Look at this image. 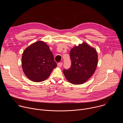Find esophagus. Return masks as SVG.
Wrapping results in <instances>:
<instances>
[{
	"mask_svg": "<svg viewBox=\"0 0 123 123\" xmlns=\"http://www.w3.org/2000/svg\"><path fill=\"white\" fill-rule=\"evenodd\" d=\"M62 65H63V63H58L57 64V66H58V67H62Z\"/></svg>",
	"mask_w": 123,
	"mask_h": 123,
	"instance_id": "34e87169",
	"label": "esophagus"
}]
</instances>
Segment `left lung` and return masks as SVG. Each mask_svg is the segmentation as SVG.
<instances>
[{"label":"left lung","instance_id":"obj_1","mask_svg":"<svg viewBox=\"0 0 123 123\" xmlns=\"http://www.w3.org/2000/svg\"><path fill=\"white\" fill-rule=\"evenodd\" d=\"M71 68L63 72L67 80L74 85L85 83L94 74L98 64V55L93 47L83 42L70 51Z\"/></svg>","mask_w":123,"mask_h":123}]
</instances>
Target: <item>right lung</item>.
I'll return each mask as SVG.
<instances>
[{
    "mask_svg": "<svg viewBox=\"0 0 123 123\" xmlns=\"http://www.w3.org/2000/svg\"><path fill=\"white\" fill-rule=\"evenodd\" d=\"M21 63L26 77L35 82L47 79L57 67L49 46L43 41L34 42L25 49Z\"/></svg>",
    "mask_w": 123,
    "mask_h": 123,
    "instance_id": "1",
    "label": "right lung"
}]
</instances>
